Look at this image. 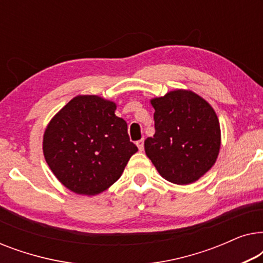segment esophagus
<instances>
[{
  "label": "esophagus",
  "mask_w": 263,
  "mask_h": 263,
  "mask_svg": "<svg viewBox=\"0 0 263 263\" xmlns=\"http://www.w3.org/2000/svg\"><path fill=\"white\" fill-rule=\"evenodd\" d=\"M136 146H138L139 151H143V139L139 140V141H136Z\"/></svg>",
  "instance_id": "obj_1"
}]
</instances>
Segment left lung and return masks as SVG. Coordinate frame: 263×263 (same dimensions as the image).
I'll return each instance as SVG.
<instances>
[{"label": "left lung", "mask_w": 263, "mask_h": 263, "mask_svg": "<svg viewBox=\"0 0 263 263\" xmlns=\"http://www.w3.org/2000/svg\"><path fill=\"white\" fill-rule=\"evenodd\" d=\"M153 138L145 152L160 176L175 184H190L213 166L220 149L217 114L199 95L186 89L153 98Z\"/></svg>", "instance_id": "8db88e82"}]
</instances>
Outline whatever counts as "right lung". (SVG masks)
<instances>
[{
	"label": "right lung",
	"mask_w": 263,
	"mask_h": 263,
	"mask_svg": "<svg viewBox=\"0 0 263 263\" xmlns=\"http://www.w3.org/2000/svg\"><path fill=\"white\" fill-rule=\"evenodd\" d=\"M116 104L98 96H78L64 105L43 136L52 174L71 192L97 195L114 184L138 147Z\"/></svg>",
	"instance_id": "add662e5"
}]
</instances>
